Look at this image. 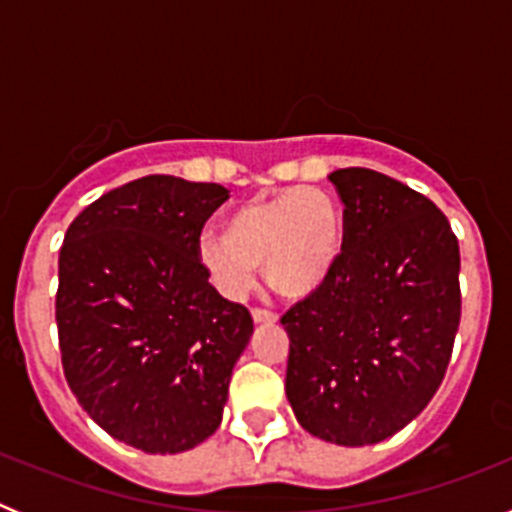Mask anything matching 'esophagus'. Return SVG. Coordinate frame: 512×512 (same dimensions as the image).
Returning <instances> with one entry per match:
<instances>
[{
  "mask_svg": "<svg viewBox=\"0 0 512 512\" xmlns=\"http://www.w3.org/2000/svg\"><path fill=\"white\" fill-rule=\"evenodd\" d=\"M251 318L253 323H277V315L271 310H261V307H253Z\"/></svg>",
  "mask_w": 512,
  "mask_h": 512,
  "instance_id": "1",
  "label": "esophagus"
}]
</instances>
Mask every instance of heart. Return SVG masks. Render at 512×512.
<instances>
[{"label": "heart", "instance_id": "b5f03b06", "mask_svg": "<svg viewBox=\"0 0 512 512\" xmlns=\"http://www.w3.org/2000/svg\"><path fill=\"white\" fill-rule=\"evenodd\" d=\"M343 248L346 220L336 197L315 187H292L230 210L223 233L200 235L197 259L228 300L248 295L259 264L277 295L305 300L328 282Z\"/></svg>", "mask_w": 512, "mask_h": 512}]
</instances>
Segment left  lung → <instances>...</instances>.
Masks as SVG:
<instances>
[{"label":"left lung","mask_w":512,"mask_h":512,"mask_svg":"<svg viewBox=\"0 0 512 512\" xmlns=\"http://www.w3.org/2000/svg\"><path fill=\"white\" fill-rule=\"evenodd\" d=\"M346 248L328 282L289 307L287 400L312 436L366 446L431 402L461 318L459 241L428 197L372 169L328 176Z\"/></svg>","instance_id":"left-lung-1"}]
</instances>
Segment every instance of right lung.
I'll use <instances>...</instances> for the list:
<instances>
[{"instance_id":"right-lung-1","label":"right lung","mask_w":512,"mask_h":512,"mask_svg":"<svg viewBox=\"0 0 512 512\" xmlns=\"http://www.w3.org/2000/svg\"><path fill=\"white\" fill-rule=\"evenodd\" d=\"M220 184L153 174L102 194L66 230L56 323L89 418L146 454H179L223 420L251 312L207 282L197 241Z\"/></svg>"}]
</instances>
